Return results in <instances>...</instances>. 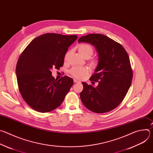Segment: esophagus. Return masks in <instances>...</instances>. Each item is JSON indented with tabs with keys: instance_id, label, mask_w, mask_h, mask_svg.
<instances>
[{
	"instance_id": "34e87169",
	"label": "esophagus",
	"mask_w": 153,
	"mask_h": 153,
	"mask_svg": "<svg viewBox=\"0 0 153 153\" xmlns=\"http://www.w3.org/2000/svg\"><path fill=\"white\" fill-rule=\"evenodd\" d=\"M74 83H80V81H79L77 80H76V79H74Z\"/></svg>"
}]
</instances>
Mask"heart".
Wrapping results in <instances>:
<instances>
[{"label": "heart", "mask_w": 153, "mask_h": 153, "mask_svg": "<svg viewBox=\"0 0 153 153\" xmlns=\"http://www.w3.org/2000/svg\"><path fill=\"white\" fill-rule=\"evenodd\" d=\"M78 51L80 54L84 57L85 59H88L90 58L93 54L94 50L91 45H90L88 43H81L77 47ZM71 54V51H68L66 54H65L64 56V60L67 61L70 55ZM97 62L96 60H91L90 64L92 66H95L96 65ZM70 74L75 78L78 79H83L86 75H87L89 73L88 69L86 67H73L71 69L70 71Z\"/></svg>", "instance_id": "obj_1"}]
</instances>
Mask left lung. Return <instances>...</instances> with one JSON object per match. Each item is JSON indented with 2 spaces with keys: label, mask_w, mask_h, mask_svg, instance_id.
Masks as SVG:
<instances>
[{
  "label": "left lung",
  "mask_w": 153,
  "mask_h": 153,
  "mask_svg": "<svg viewBox=\"0 0 153 153\" xmlns=\"http://www.w3.org/2000/svg\"><path fill=\"white\" fill-rule=\"evenodd\" d=\"M78 42L94 46L99 57L94 73L90 79L98 82V85L94 87L82 82L81 100L93 112L110 111L122 102L131 84L133 71L128 53L120 43L101 34L82 36Z\"/></svg>",
  "instance_id": "8db88e82"
}]
</instances>
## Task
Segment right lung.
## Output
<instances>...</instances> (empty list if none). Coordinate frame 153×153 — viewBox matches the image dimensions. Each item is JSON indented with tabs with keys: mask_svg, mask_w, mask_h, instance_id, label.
Here are the masks:
<instances>
[{
	"mask_svg": "<svg viewBox=\"0 0 153 153\" xmlns=\"http://www.w3.org/2000/svg\"><path fill=\"white\" fill-rule=\"evenodd\" d=\"M76 35L46 33L33 39L20 56L16 73L19 91L26 103L40 113L59 107L73 85V79L65 76L59 80L51 70L60 68L69 47Z\"/></svg>",
	"mask_w": 153,
	"mask_h": 153,
	"instance_id": "1",
	"label": "right lung"
}]
</instances>
